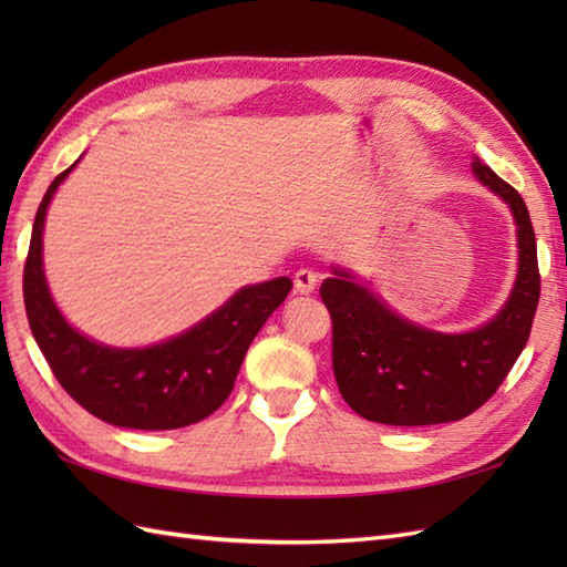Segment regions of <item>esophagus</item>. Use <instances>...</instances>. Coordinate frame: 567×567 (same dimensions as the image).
Returning <instances> with one entry per match:
<instances>
[{
    "instance_id": "esophagus-1",
    "label": "esophagus",
    "mask_w": 567,
    "mask_h": 567,
    "mask_svg": "<svg viewBox=\"0 0 567 567\" xmlns=\"http://www.w3.org/2000/svg\"><path fill=\"white\" fill-rule=\"evenodd\" d=\"M319 285V275L315 270H299L295 275V292L297 295H311Z\"/></svg>"
}]
</instances>
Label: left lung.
<instances>
[{"mask_svg":"<svg viewBox=\"0 0 567 567\" xmlns=\"http://www.w3.org/2000/svg\"><path fill=\"white\" fill-rule=\"evenodd\" d=\"M473 173L512 207L519 236V275L509 302L485 327L439 333L396 317L343 270L323 280L333 327V375L348 406L390 426H431L465 419L509 375L532 333L540 297L536 236L509 183L475 158Z\"/></svg>","mask_w":567,"mask_h":567,"instance_id":"left-lung-1","label":"left lung"}]
</instances>
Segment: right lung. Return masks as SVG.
Masks as SVG:
<instances>
[{
  "label": "right lung",
  "mask_w": 567,
  "mask_h": 567,
  "mask_svg": "<svg viewBox=\"0 0 567 567\" xmlns=\"http://www.w3.org/2000/svg\"><path fill=\"white\" fill-rule=\"evenodd\" d=\"M60 173L35 212L23 265V305L43 358L63 390L106 424L167 431L197 424L231 394L248 346L292 290L290 277L238 290L197 327L148 348H110L78 333L60 315L43 275V221Z\"/></svg>",
  "instance_id": "obj_1"
}]
</instances>
